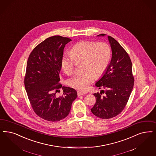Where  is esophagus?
I'll use <instances>...</instances> for the list:
<instances>
[{
    "mask_svg": "<svg viewBox=\"0 0 156 156\" xmlns=\"http://www.w3.org/2000/svg\"><path fill=\"white\" fill-rule=\"evenodd\" d=\"M86 93H87V92H86V91H81V90H78V91H77V94H78V96H82V95H83V94H86Z\"/></svg>",
    "mask_w": 156,
    "mask_h": 156,
    "instance_id": "34e87169",
    "label": "esophagus"
}]
</instances>
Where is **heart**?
Returning a JSON list of instances; mask_svg holds the SVG:
<instances>
[{
	"mask_svg": "<svg viewBox=\"0 0 156 156\" xmlns=\"http://www.w3.org/2000/svg\"><path fill=\"white\" fill-rule=\"evenodd\" d=\"M111 58V49L107 43L84 41L76 44L70 55H64L61 66L66 74L70 75L75 70L76 63L83 61L82 73H76L67 81L68 85L79 90H86L96 78L105 72Z\"/></svg>",
	"mask_w": 156,
	"mask_h": 156,
	"instance_id": "heart-1",
	"label": "heart"
}]
</instances>
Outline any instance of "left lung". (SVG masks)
<instances>
[{
  "mask_svg": "<svg viewBox=\"0 0 156 156\" xmlns=\"http://www.w3.org/2000/svg\"><path fill=\"white\" fill-rule=\"evenodd\" d=\"M108 38L112 49V59L102 77L96 83L99 89L104 90L93 94L96 102L91 109L95 116L103 119L112 118L122 112L128 102L134 82L129 55L115 38L109 36ZM102 93L106 94L104 97L101 96Z\"/></svg>",
  "mask_w": 156,
  "mask_h": 156,
  "instance_id": "1",
  "label": "left lung"
}]
</instances>
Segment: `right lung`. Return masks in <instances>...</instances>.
Returning a JSON list of instances; mask_svg holds the SVG:
<instances>
[{"label": "right lung", "mask_w": 156, "mask_h": 156, "mask_svg": "<svg viewBox=\"0 0 156 156\" xmlns=\"http://www.w3.org/2000/svg\"><path fill=\"white\" fill-rule=\"evenodd\" d=\"M71 41L60 36L47 38L33 49L27 60L24 83L29 100L36 114L49 122L67 116L77 97L75 89L59 82L63 50ZM60 88L64 94L57 97Z\"/></svg>", "instance_id": "1"}]
</instances>
